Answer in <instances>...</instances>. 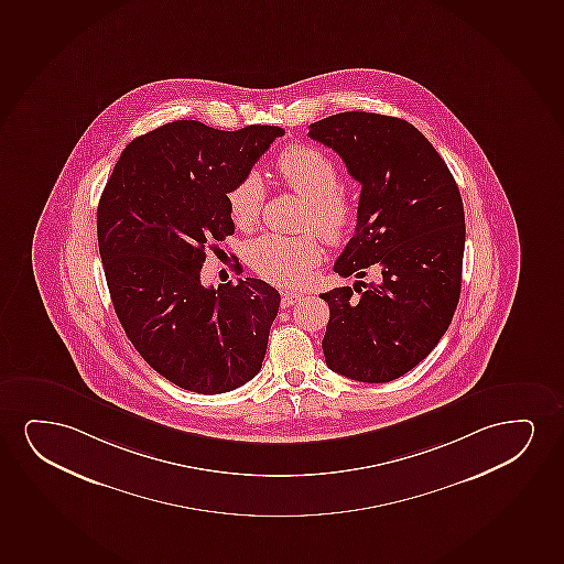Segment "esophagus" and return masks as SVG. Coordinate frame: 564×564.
Returning <instances> with one entry per match:
<instances>
[{"label":"esophagus","instance_id":"esophagus-1","mask_svg":"<svg viewBox=\"0 0 564 564\" xmlns=\"http://www.w3.org/2000/svg\"><path fill=\"white\" fill-rule=\"evenodd\" d=\"M301 293H285L283 294V299H281V306L291 307L293 304H296V302L301 301Z\"/></svg>","mask_w":564,"mask_h":564}]
</instances>
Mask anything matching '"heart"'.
<instances>
[{
  "label": "heart",
  "mask_w": 564,
  "mask_h": 564,
  "mask_svg": "<svg viewBox=\"0 0 564 564\" xmlns=\"http://www.w3.org/2000/svg\"><path fill=\"white\" fill-rule=\"evenodd\" d=\"M279 176L289 189L306 198L302 229H315L327 242H343L356 220L350 195L338 187V169L329 154L310 143H294L281 151ZM265 185L257 170H250L227 193V205L239 229H252L260 221ZM323 250L312 234L299 237L268 234L249 242L247 262L260 278L279 286H302L322 263Z\"/></svg>",
  "instance_id": "heart-1"
}]
</instances>
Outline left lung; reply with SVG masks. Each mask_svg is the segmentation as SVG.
Wrapping results in <instances>:
<instances>
[{"mask_svg": "<svg viewBox=\"0 0 564 564\" xmlns=\"http://www.w3.org/2000/svg\"><path fill=\"white\" fill-rule=\"evenodd\" d=\"M307 135L361 183L356 231L335 271L361 279L375 265L382 275L322 294L330 314L325 361L351 381H394L431 354L459 302L462 193L431 141L402 118L338 112Z\"/></svg>", "mask_w": 564, "mask_h": 564, "instance_id": "1", "label": "left lung"}]
</instances>
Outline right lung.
<instances>
[{
  "mask_svg": "<svg viewBox=\"0 0 564 564\" xmlns=\"http://www.w3.org/2000/svg\"><path fill=\"white\" fill-rule=\"evenodd\" d=\"M279 126L221 132L177 120L126 147L97 206V241L126 337L183 390L221 394L262 367L279 296L262 279L205 286L206 247L234 235L227 193Z\"/></svg>",
  "mask_w": 564,
  "mask_h": 564,
  "instance_id": "obj_1",
  "label": "right lung"
}]
</instances>
